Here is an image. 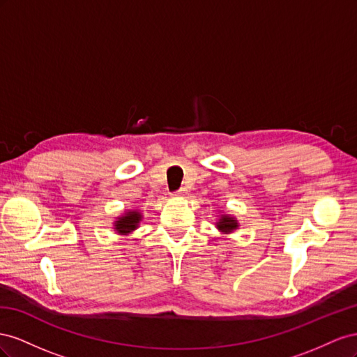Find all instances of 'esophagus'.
Listing matches in <instances>:
<instances>
[{
    "mask_svg": "<svg viewBox=\"0 0 357 357\" xmlns=\"http://www.w3.org/2000/svg\"><path fill=\"white\" fill-rule=\"evenodd\" d=\"M173 195H175V196H185V195H187V188L181 187L179 190H176L175 192H173Z\"/></svg>",
    "mask_w": 357,
    "mask_h": 357,
    "instance_id": "1",
    "label": "esophagus"
}]
</instances>
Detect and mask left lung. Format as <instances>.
I'll return each instance as SVG.
<instances>
[{
  "instance_id": "1",
  "label": "left lung",
  "mask_w": 357,
  "mask_h": 357,
  "mask_svg": "<svg viewBox=\"0 0 357 357\" xmlns=\"http://www.w3.org/2000/svg\"><path fill=\"white\" fill-rule=\"evenodd\" d=\"M217 227L221 230V231H231L235 230L238 227V222L236 220H233L231 217H227V215H222L220 218V221L217 222Z\"/></svg>"
}]
</instances>
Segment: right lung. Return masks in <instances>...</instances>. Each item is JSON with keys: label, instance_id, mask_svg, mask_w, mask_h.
Returning a JSON list of instances; mask_svg holds the SVG:
<instances>
[{"label": "right lung", "instance_id": "right-lung-1", "mask_svg": "<svg viewBox=\"0 0 357 357\" xmlns=\"http://www.w3.org/2000/svg\"><path fill=\"white\" fill-rule=\"evenodd\" d=\"M142 217L139 212H127L124 217H121L118 221H116V231L118 233H130L133 231L137 224L140 222Z\"/></svg>", "mask_w": 357, "mask_h": 357}]
</instances>
